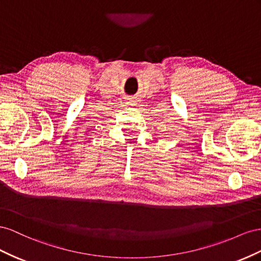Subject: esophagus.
<instances>
[{
	"mask_svg": "<svg viewBox=\"0 0 261 261\" xmlns=\"http://www.w3.org/2000/svg\"><path fill=\"white\" fill-rule=\"evenodd\" d=\"M135 100H128V105H131V106H133V105H135Z\"/></svg>",
	"mask_w": 261,
	"mask_h": 261,
	"instance_id": "34e87169",
	"label": "esophagus"
}]
</instances>
